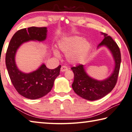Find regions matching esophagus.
I'll use <instances>...</instances> for the list:
<instances>
[{"label":"esophagus","mask_w":132,"mask_h":132,"mask_svg":"<svg viewBox=\"0 0 132 132\" xmlns=\"http://www.w3.org/2000/svg\"><path fill=\"white\" fill-rule=\"evenodd\" d=\"M68 70V67L67 66H65V65L62 66L61 68V72H64V71H67Z\"/></svg>","instance_id":"obj_1"}]
</instances>
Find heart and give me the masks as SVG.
Masks as SVG:
<instances>
[{"instance_id":"obj_1","label":"heart","mask_w":132,"mask_h":132,"mask_svg":"<svg viewBox=\"0 0 132 132\" xmlns=\"http://www.w3.org/2000/svg\"><path fill=\"white\" fill-rule=\"evenodd\" d=\"M60 50L67 54L69 61L72 64H82L85 61L92 50V45L88 40L79 36L63 38L58 42ZM55 56H59L57 50L54 52Z\"/></svg>"}]
</instances>
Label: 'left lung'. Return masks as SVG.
Returning a JSON list of instances; mask_svg holds the SVG:
<instances>
[{"instance_id":"left-lung-1","label":"left lung","mask_w":132,"mask_h":132,"mask_svg":"<svg viewBox=\"0 0 132 132\" xmlns=\"http://www.w3.org/2000/svg\"><path fill=\"white\" fill-rule=\"evenodd\" d=\"M101 34L104 39L97 48L105 46L111 53L115 61V67L111 75L105 79L98 80L87 74L84 65L71 68L74 73V80L72 85L73 91L80 97L89 101L100 99L112 91L117 84L121 65V55L118 46L107 34L101 32Z\"/></svg>"}]
</instances>
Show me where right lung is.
<instances>
[{"instance_id": "obj_1", "label": "right lung", "mask_w": 132, "mask_h": 132, "mask_svg": "<svg viewBox=\"0 0 132 132\" xmlns=\"http://www.w3.org/2000/svg\"><path fill=\"white\" fill-rule=\"evenodd\" d=\"M47 32L46 27H32L20 29L12 37L7 50L6 65L11 81L18 93L31 100L41 98L49 93L55 78L60 75L61 65L50 70L43 64L36 71L24 73L17 68L15 61V54L24 43L31 40H45Z\"/></svg>"}]
</instances>
